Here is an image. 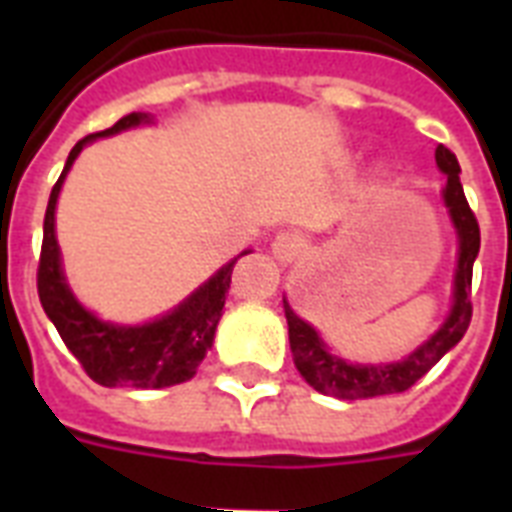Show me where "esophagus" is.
Listing matches in <instances>:
<instances>
[{
	"label": "esophagus",
	"mask_w": 512,
	"mask_h": 512,
	"mask_svg": "<svg viewBox=\"0 0 512 512\" xmlns=\"http://www.w3.org/2000/svg\"><path fill=\"white\" fill-rule=\"evenodd\" d=\"M271 249L273 257H276L281 265H292L297 257H300V252H303V244H300V239H297L295 233H279V236L273 239Z\"/></svg>",
	"instance_id": "34e87169"
}]
</instances>
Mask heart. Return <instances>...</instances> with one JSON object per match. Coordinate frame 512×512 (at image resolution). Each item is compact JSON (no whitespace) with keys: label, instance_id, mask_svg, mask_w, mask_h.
I'll return each instance as SVG.
<instances>
[{"label":"heart","instance_id":"obj_1","mask_svg":"<svg viewBox=\"0 0 512 512\" xmlns=\"http://www.w3.org/2000/svg\"><path fill=\"white\" fill-rule=\"evenodd\" d=\"M377 191H380V193L388 191V180H385V177H380V185H377Z\"/></svg>","mask_w":512,"mask_h":512}]
</instances>
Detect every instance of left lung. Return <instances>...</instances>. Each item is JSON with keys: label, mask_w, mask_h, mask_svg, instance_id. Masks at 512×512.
<instances>
[{"label": "left lung", "mask_w": 512, "mask_h": 512, "mask_svg": "<svg viewBox=\"0 0 512 512\" xmlns=\"http://www.w3.org/2000/svg\"><path fill=\"white\" fill-rule=\"evenodd\" d=\"M438 170L446 175V185L441 191L444 207L449 212V220L457 233V268H454L452 281V311L444 319V324L417 345L401 361L390 364H353L348 358L335 356L329 345L321 340L316 329L303 321L292 311V305L284 297V313L289 324V348L295 358L297 372L313 390L324 396L345 398H374L388 396V393H404L414 382L425 377L449 350L462 340L468 332L473 305H470V281H473V263H476L478 249H481V231L478 220L470 209L465 191L460 183V162L446 146L436 148Z\"/></svg>", "instance_id": "8db88e82"}]
</instances>
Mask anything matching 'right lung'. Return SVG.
Listing matches in <instances>:
<instances>
[{
	"mask_svg": "<svg viewBox=\"0 0 512 512\" xmlns=\"http://www.w3.org/2000/svg\"><path fill=\"white\" fill-rule=\"evenodd\" d=\"M151 122H154L151 114L132 111V114L122 116L114 127L79 140L68 154L58 183L52 185L47 212H44L42 257H39V273H36L39 300H42L47 319L55 324L58 335L63 337L76 361L84 366V372L106 388H116V385L170 388V385L191 380L215 342L217 321L223 316L225 295L231 289L233 265L239 257L249 255V249H244L231 263H225L215 276H209L199 289H193L177 308L159 319L146 321V324L103 321L76 300L68 287L66 273H63L58 236H55V207H58L63 180H66L68 170L74 167L76 156L82 154V148L90 146L92 140L108 138L116 132Z\"/></svg>",
	"mask_w": 512,
	"mask_h": 512,
	"instance_id": "1",
	"label": "right lung"
}]
</instances>
